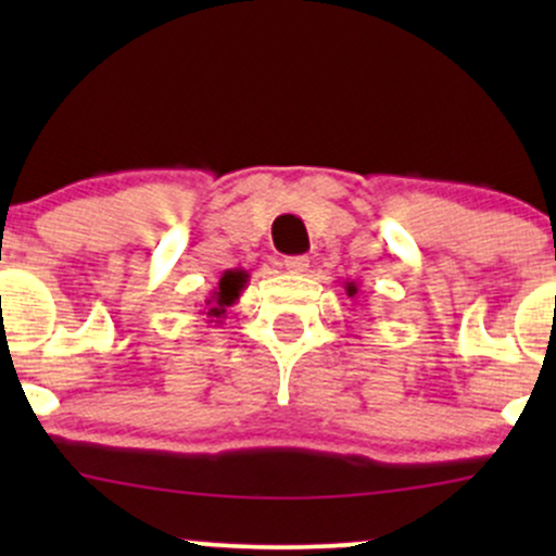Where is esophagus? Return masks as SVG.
I'll use <instances>...</instances> for the list:
<instances>
[{
  "mask_svg": "<svg viewBox=\"0 0 556 556\" xmlns=\"http://www.w3.org/2000/svg\"><path fill=\"white\" fill-rule=\"evenodd\" d=\"M285 269L290 274H303L305 269H308V256H287Z\"/></svg>",
  "mask_w": 556,
  "mask_h": 556,
  "instance_id": "1",
  "label": "esophagus"
}]
</instances>
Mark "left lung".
<instances>
[{
    "mask_svg": "<svg viewBox=\"0 0 556 556\" xmlns=\"http://www.w3.org/2000/svg\"><path fill=\"white\" fill-rule=\"evenodd\" d=\"M342 287H344V292H348V298H350V300L358 298V290H361L358 282H353V279H348V282H344Z\"/></svg>",
    "mask_w": 556,
    "mask_h": 556,
    "instance_id": "left-lung-1",
    "label": "left lung"
}]
</instances>
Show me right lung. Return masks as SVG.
Here are the masks:
<instances>
[{
	"mask_svg": "<svg viewBox=\"0 0 556 556\" xmlns=\"http://www.w3.org/2000/svg\"><path fill=\"white\" fill-rule=\"evenodd\" d=\"M248 279H251V274L245 269H227L222 274L219 285H216L214 290L208 292V298L201 303V314L208 318V324H216V327H219L222 318L227 316V311L240 300V292L245 290Z\"/></svg>",
	"mask_w": 556,
	"mask_h": 556,
	"instance_id": "right-lung-1",
	"label": "right lung"
}]
</instances>
